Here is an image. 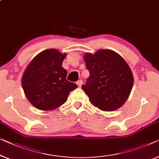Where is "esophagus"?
Returning <instances> with one entry per match:
<instances>
[{"instance_id": "obj_1", "label": "esophagus", "mask_w": 159, "mask_h": 159, "mask_svg": "<svg viewBox=\"0 0 159 159\" xmlns=\"http://www.w3.org/2000/svg\"><path fill=\"white\" fill-rule=\"evenodd\" d=\"M76 84H77L78 86H79V87H80V86H82V84H83V80H78V81L76 82Z\"/></svg>"}]
</instances>
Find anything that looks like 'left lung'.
Segmentation results:
<instances>
[{
  "label": "left lung",
  "instance_id": "8db88e82",
  "mask_svg": "<svg viewBox=\"0 0 159 159\" xmlns=\"http://www.w3.org/2000/svg\"><path fill=\"white\" fill-rule=\"evenodd\" d=\"M90 75L82 89L99 109L112 111L120 108L131 93L134 78L124 58L111 50H99L84 56Z\"/></svg>",
  "mask_w": 159,
  "mask_h": 159
}]
</instances>
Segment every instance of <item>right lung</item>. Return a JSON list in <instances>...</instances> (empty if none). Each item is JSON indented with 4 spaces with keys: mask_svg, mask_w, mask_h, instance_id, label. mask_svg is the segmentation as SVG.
Listing matches in <instances>:
<instances>
[{
    "mask_svg": "<svg viewBox=\"0 0 159 159\" xmlns=\"http://www.w3.org/2000/svg\"><path fill=\"white\" fill-rule=\"evenodd\" d=\"M66 56L56 49L46 50L38 54L25 69L22 78L23 91L38 109L57 108L78 87L66 79L67 70L62 67Z\"/></svg>",
    "mask_w": 159,
    "mask_h": 159,
    "instance_id": "1",
    "label": "right lung"
}]
</instances>
